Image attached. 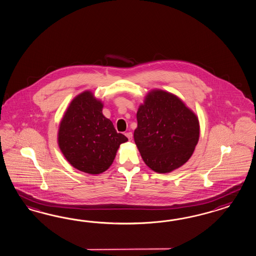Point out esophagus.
Segmentation results:
<instances>
[{"mask_svg":"<svg viewBox=\"0 0 256 256\" xmlns=\"http://www.w3.org/2000/svg\"><path fill=\"white\" fill-rule=\"evenodd\" d=\"M126 136V138H128L130 140H132V132H126V134H124Z\"/></svg>","mask_w":256,"mask_h":256,"instance_id":"esophagus-1","label":"esophagus"}]
</instances>
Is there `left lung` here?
Instances as JSON below:
<instances>
[{
  "instance_id": "left-lung-1",
  "label": "left lung",
  "mask_w": 256,
  "mask_h": 256,
  "mask_svg": "<svg viewBox=\"0 0 256 256\" xmlns=\"http://www.w3.org/2000/svg\"><path fill=\"white\" fill-rule=\"evenodd\" d=\"M134 140L154 172H172L186 164L200 138V121L193 110L170 92L152 90L137 112Z\"/></svg>"
}]
</instances>
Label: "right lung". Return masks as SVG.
I'll use <instances>...</instances> for the list:
<instances>
[{"mask_svg":"<svg viewBox=\"0 0 256 256\" xmlns=\"http://www.w3.org/2000/svg\"><path fill=\"white\" fill-rule=\"evenodd\" d=\"M104 104L86 90L77 95L63 114L58 144L64 158L78 170L100 174L112 164L121 144L128 138L118 133L102 114Z\"/></svg>","mask_w":256,"mask_h":256,"instance_id":"1","label":"right lung"}]
</instances>
